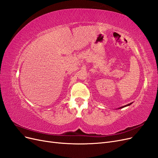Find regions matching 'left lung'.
Returning <instances> with one entry per match:
<instances>
[{
    "instance_id": "left-lung-1",
    "label": "left lung",
    "mask_w": 158,
    "mask_h": 158,
    "mask_svg": "<svg viewBox=\"0 0 158 158\" xmlns=\"http://www.w3.org/2000/svg\"><path fill=\"white\" fill-rule=\"evenodd\" d=\"M132 103H129V104H127V105H126V106H122V107H119V108H118V109H122V108H123V107H125L129 106H131V105Z\"/></svg>"
}]
</instances>
